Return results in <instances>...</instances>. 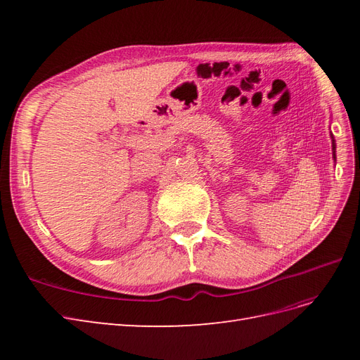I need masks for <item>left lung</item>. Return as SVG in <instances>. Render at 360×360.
<instances>
[{
	"instance_id": "8db88e82",
	"label": "left lung",
	"mask_w": 360,
	"mask_h": 360,
	"mask_svg": "<svg viewBox=\"0 0 360 360\" xmlns=\"http://www.w3.org/2000/svg\"><path fill=\"white\" fill-rule=\"evenodd\" d=\"M332 141H333L332 144H333V158H335V139H333V136H332Z\"/></svg>"
}]
</instances>
